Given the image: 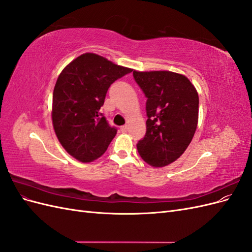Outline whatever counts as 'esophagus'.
<instances>
[{
	"mask_svg": "<svg viewBox=\"0 0 252 252\" xmlns=\"http://www.w3.org/2000/svg\"><path fill=\"white\" fill-rule=\"evenodd\" d=\"M121 131H123V132H126L127 130H128V126L127 125H124V126H121Z\"/></svg>",
	"mask_w": 252,
	"mask_h": 252,
	"instance_id": "esophagus-1",
	"label": "esophagus"
}]
</instances>
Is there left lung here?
I'll use <instances>...</instances> for the list:
<instances>
[{
    "label": "left lung",
    "mask_w": 252,
    "mask_h": 252,
    "mask_svg": "<svg viewBox=\"0 0 252 252\" xmlns=\"http://www.w3.org/2000/svg\"><path fill=\"white\" fill-rule=\"evenodd\" d=\"M146 102V134L136 144L147 164L164 167L191 142L199 119V94L185 75L171 71H133Z\"/></svg>",
    "instance_id": "left-lung-1"
}]
</instances>
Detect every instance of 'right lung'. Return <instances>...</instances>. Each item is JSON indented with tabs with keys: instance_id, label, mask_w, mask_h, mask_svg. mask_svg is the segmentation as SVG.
I'll use <instances>...</instances> for the list:
<instances>
[{
	"instance_id": "obj_1",
	"label": "right lung",
	"mask_w": 252,
	"mask_h": 252,
	"mask_svg": "<svg viewBox=\"0 0 252 252\" xmlns=\"http://www.w3.org/2000/svg\"><path fill=\"white\" fill-rule=\"evenodd\" d=\"M132 69L95 53H84L60 73L52 97V124L64 149L78 161L93 162L117 134L100 109L111 84Z\"/></svg>"
}]
</instances>
